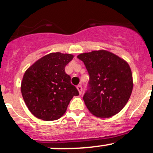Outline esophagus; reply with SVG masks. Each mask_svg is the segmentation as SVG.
<instances>
[{
	"label": "esophagus",
	"instance_id": "1",
	"mask_svg": "<svg viewBox=\"0 0 153 153\" xmlns=\"http://www.w3.org/2000/svg\"><path fill=\"white\" fill-rule=\"evenodd\" d=\"M77 89H78V91H79V95H81V94L82 93V86H81V85H78L77 86Z\"/></svg>",
	"mask_w": 153,
	"mask_h": 153
}]
</instances>
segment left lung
Listing matches in <instances>:
<instances>
[{"label":"left lung","mask_w":153,"mask_h":153,"mask_svg":"<svg viewBox=\"0 0 153 153\" xmlns=\"http://www.w3.org/2000/svg\"><path fill=\"white\" fill-rule=\"evenodd\" d=\"M77 57L83 61L89 75V89L83 96L87 108L99 117L115 115L126 105L133 90L129 64L105 50L82 53Z\"/></svg>","instance_id":"obj_1"}]
</instances>
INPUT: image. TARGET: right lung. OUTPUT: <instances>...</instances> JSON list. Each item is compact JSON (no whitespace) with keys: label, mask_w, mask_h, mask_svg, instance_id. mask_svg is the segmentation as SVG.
Listing matches in <instances>:
<instances>
[{"label":"right lung","mask_w":153,"mask_h":153,"mask_svg":"<svg viewBox=\"0 0 153 153\" xmlns=\"http://www.w3.org/2000/svg\"><path fill=\"white\" fill-rule=\"evenodd\" d=\"M74 58L71 54L50 53L25 72L21 92L26 106L37 118L55 120L62 117L79 92L71 82L65 67Z\"/></svg>","instance_id":"1"}]
</instances>
